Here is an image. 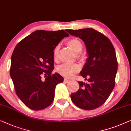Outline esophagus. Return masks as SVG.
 <instances>
[{
	"label": "esophagus",
	"mask_w": 131,
	"mask_h": 131,
	"mask_svg": "<svg viewBox=\"0 0 131 131\" xmlns=\"http://www.w3.org/2000/svg\"><path fill=\"white\" fill-rule=\"evenodd\" d=\"M64 82H66V83H69L70 81V80L69 79H66V78H65L64 79Z\"/></svg>",
	"instance_id": "1"
}]
</instances>
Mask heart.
<instances>
[{
	"instance_id": "obj_1",
	"label": "heart",
	"mask_w": 131,
	"mask_h": 131,
	"mask_svg": "<svg viewBox=\"0 0 131 131\" xmlns=\"http://www.w3.org/2000/svg\"><path fill=\"white\" fill-rule=\"evenodd\" d=\"M67 45L76 54L77 58L79 60L83 61L86 59V56L84 54L80 52L82 50L83 45L82 43L79 39L77 38H71L69 39L67 42ZM60 50V45H57L55 47L54 50V57L55 59H57L58 56V52ZM80 67L77 64H62L57 69L58 73L60 74L63 75L66 77H73L75 74L80 71Z\"/></svg>"
}]
</instances>
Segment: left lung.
Here are the masks:
<instances>
[{
	"instance_id": "left-lung-1",
	"label": "left lung",
	"mask_w": 131,
	"mask_h": 131,
	"mask_svg": "<svg viewBox=\"0 0 131 131\" xmlns=\"http://www.w3.org/2000/svg\"><path fill=\"white\" fill-rule=\"evenodd\" d=\"M66 31L82 39L88 54L80 72L87 82L79 81L80 88L71 94V100L81 109H95L106 101L115 87L117 61L114 47L108 38L93 28Z\"/></svg>"
}]
</instances>
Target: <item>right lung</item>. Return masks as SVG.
Listing matches in <instances>:
<instances>
[{
    "instance_id": "right-lung-1",
    "label": "right lung",
    "mask_w": 131,
    "mask_h": 131,
    "mask_svg": "<svg viewBox=\"0 0 131 131\" xmlns=\"http://www.w3.org/2000/svg\"><path fill=\"white\" fill-rule=\"evenodd\" d=\"M69 34L64 30H38L20 41L11 57L10 75L17 96L28 107L39 111L48 107L54 98L55 89L63 82L54 70V51ZM42 75L46 79H41Z\"/></svg>"
}]
</instances>
